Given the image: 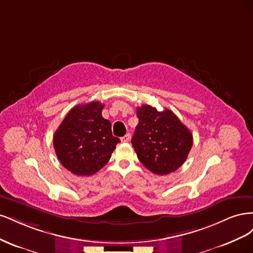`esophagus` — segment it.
Listing matches in <instances>:
<instances>
[{
	"instance_id": "34e87169",
	"label": "esophagus",
	"mask_w": 253,
	"mask_h": 253,
	"mask_svg": "<svg viewBox=\"0 0 253 253\" xmlns=\"http://www.w3.org/2000/svg\"><path fill=\"white\" fill-rule=\"evenodd\" d=\"M129 139H131V136H129V134H126L124 137H121L122 142H127V141H129Z\"/></svg>"
}]
</instances>
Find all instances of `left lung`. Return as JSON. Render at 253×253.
<instances>
[{
    "instance_id": "1",
    "label": "left lung",
    "mask_w": 253,
    "mask_h": 253,
    "mask_svg": "<svg viewBox=\"0 0 253 253\" xmlns=\"http://www.w3.org/2000/svg\"><path fill=\"white\" fill-rule=\"evenodd\" d=\"M137 117L139 122L131 141L139 162L158 175L177 170L192 148L189 128L172 111L158 112L148 104L137 108Z\"/></svg>"
}]
</instances>
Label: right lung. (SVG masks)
<instances>
[{
	"mask_svg": "<svg viewBox=\"0 0 253 253\" xmlns=\"http://www.w3.org/2000/svg\"><path fill=\"white\" fill-rule=\"evenodd\" d=\"M99 101L76 105L55 132L53 148L66 170L75 175H93L108 164L120 139L112 134V125L102 117Z\"/></svg>",
	"mask_w": 253,
	"mask_h": 253,
	"instance_id": "right-lung-1",
	"label": "right lung"
}]
</instances>
